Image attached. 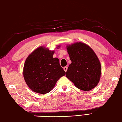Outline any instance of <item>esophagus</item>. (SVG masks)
Returning a JSON list of instances; mask_svg holds the SVG:
<instances>
[{"instance_id": "obj_1", "label": "esophagus", "mask_w": 122, "mask_h": 122, "mask_svg": "<svg viewBox=\"0 0 122 122\" xmlns=\"http://www.w3.org/2000/svg\"><path fill=\"white\" fill-rule=\"evenodd\" d=\"M64 70L65 71V72H66V71H67V67H66V66H65V67H64Z\"/></svg>"}]
</instances>
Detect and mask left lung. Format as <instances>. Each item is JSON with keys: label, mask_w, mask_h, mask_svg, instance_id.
<instances>
[{"label": "left lung", "mask_w": 122, "mask_h": 122, "mask_svg": "<svg viewBox=\"0 0 122 122\" xmlns=\"http://www.w3.org/2000/svg\"><path fill=\"white\" fill-rule=\"evenodd\" d=\"M67 49L72 63L66 76L82 90L89 91L95 88L102 73V66L95 52L81 42L68 45Z\"/></svg>", "instance_id": "1"}]
</instances>
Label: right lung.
I'll return each mask as SVG.
<instances>
[{"instance_id":"add662e5","label":"right lung","mask_w":122,"mask_h":122,"mask_svg":"<svg viewBox=\"0 0 122 122\" xmlns=\"http://www.w3.org/2000/svg\"><path fill=\"white\" fill-rule=\"evenodd\" d=\"M54 54V51L41 46L29 55L25 61L23 68L25 81L36 93L49 92L59 79L65 75L59 59L53 57Z\"/></svg>"}]
</instances>
